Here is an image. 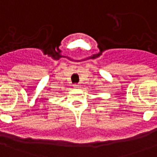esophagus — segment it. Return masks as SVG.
I'll return each instance as SVG.
<instances>
[{
  "label": "esophagus",
  "mask_w": 157,
  "mask_h": 157,
  "mask_svg": "<svg viewBox=\"0 0 157 157\" xmlns=\"http://www.w3.org/2000/svg\"><path fill=\"white\" fill-rule=\"evenodd\" d=\"M74 87L75 88V89H78L79 88V84H77V83H75V84H74Z\"/></svg>",
  "instance_id": "esophagus-1"
}]
</instances>
